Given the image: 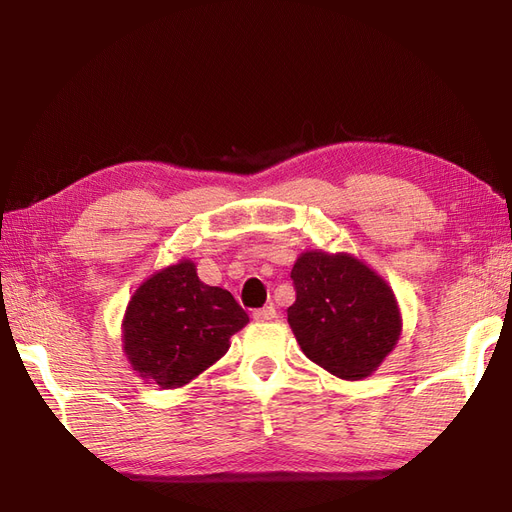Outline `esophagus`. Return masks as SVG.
<instances>
[{"mask_svg":"<svg viewBox=\"0 0 512 512\" xmlns=\"http://www.w3.org/2000/svg\"><path fill=\"white\" fill-rule=\"evenodd\" d=\"M252 316H254V320L265 322V320H273L277 316V312H275L273 305H265V307H260V309H254Z\"/></svg>","mask_w":512,"mask_h":512,"instance_id":"obj_1","label":"esophagus"}]
</instances>
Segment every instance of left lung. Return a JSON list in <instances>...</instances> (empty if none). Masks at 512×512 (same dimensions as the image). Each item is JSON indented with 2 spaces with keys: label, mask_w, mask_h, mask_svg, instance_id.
Wrapping results in <instances>:
<instances>
[{
  "label": "left lung",
  "mask_w": 512,
  "mask_h": 512,
  "mask_svg": "<svg viewBox=\"0 0 512 512\" xmlns=\"http://www.w3.org/2000/svg\"><path fill=\"white\" fill-rule=\"evenodd\" d=\"M288 324L309 361L342 380L374 374L401 335L391 286L350 254L305 252L292 267Z\"/></svg>",
  "instance_id": "1"
}]
</instances>
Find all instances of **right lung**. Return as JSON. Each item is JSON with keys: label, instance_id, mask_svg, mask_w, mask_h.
<instances>
[{"label": "right lung", "instance_id": "obj_1", "mask_svg": "<svg viewBox=\"0 0 512 512\" xmlns=\"http://www.w3.org/2000/svg\"><path fill=\"white\" fill-rule=\"evenodd\" d=\"M247 322L228 290L200 282L194 262L179 260L132 294L123 316V352L143 380L179 389L220 361Z\"/></svg>", "mask_w": 512, "mask_h": 512}]
</instances>
